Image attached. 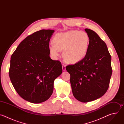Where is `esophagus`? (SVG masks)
I'll return each mask as SVG.
<instances>
[{
	"mask_svg": "<svg viewBox=\"0 0 124 124\" xmlns=\"http://www.w3.org/2000/svg\"><path fill=\"white\" fill-rule=\"evenodd\" d=\"M66 65L64 64H62V70H64V71H65V70H66Z\"/></svg>",
	"mask_w": 124,
	"mask_h": 124,
	"instance_id": "34e87169",
	"label": "esophagus"
}]
</instances>
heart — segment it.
Masks as SVG:
<instances>
[{
	"instance_id": "1",
	"label": "heart",
	"mask_w": 124,
	"mask_h": 124,
	"mask_svg": "<svg viewBox=\"0 0 124 124\" xmlns=\"http://www.w3.org/2000/svg\"><path fill=\"white\" fill-rule=\"evenodd\" d=\"M49 44L50 54L56 59L63 50V56L67 62L78 63L85 58L89 48L90 38L88 34L76 30L56 34Z\"/></svg>"
}]
</instances>
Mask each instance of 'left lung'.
Returning a JSON list of instances; mask_svg holds the SVG:
<instances>
[{
    "instance_id": "8db88e82",
    "label": "left lung",
    "mask_w": 124,
    "mask_h": 124,
    "mask_svg": "<svg viewBox=\"0 0 124 124\" xmlns=\"http://www.w3.org/2000/svg\"><path fill=\"white\" fill-rule=\"evenodd\" d=\"M85 31L90 38L86 56L75 64L66 66L73 95L82 102L97 100L106 93L112 72L107 45L95 31L88 28Z\"/></svg>"
}]
</instances>
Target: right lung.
Returning a JSON list of instances; mask_svg holds the SVG:
<instances>
[{"instance_id": "add662e5", "label": "right lung", "mask_w": 124, "mask_h": 124, "mask_svg": "<svg viewBox=\"0 0 124 124\" xmlns=\"http://www.w3.org/2000/svg\"><path fill=\"white\" fill-rule=\"evenodd\" d=\"M54 30L42 29L25 38L12 54L9 77L24 100L39 103L48 100L54 80L62 73L61 62L50 56L48 46Z\"/></svg>"}]
</instances>
